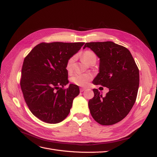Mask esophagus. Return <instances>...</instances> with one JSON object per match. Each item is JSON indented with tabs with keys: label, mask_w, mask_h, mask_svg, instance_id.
Listing matches in <instances>:
<instances>
[{
	"label": "esophagus",
	"mask_w": 157,
	"mask_h": 157,
	"mask_svg": "<svg viewBox=\"0 0 157 157\" xmlns=\"http://www.w3.org/2000/svg\"><path fill=\"white\" fill-rule=\"evenodd\" d=\"M84 90H85V88H80V92H84Z\"/></svg>",
	"instance_id": "1"
}]
</instances>
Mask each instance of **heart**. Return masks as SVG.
Masks as SVG:
<instances>
[{"mask_svg": "<svg viewBox=\"0 0 157 157\" xmlns=\"http://www.w3.org/2000/svg\"><path fill=\"white\" fill-rule=\"evenodd\" d=\"M82 58L86 63L89 64L92 61L96 60V56L94 52L90 50H86L83 52ZM75 56L71 57L66 63L65 69L68 73L73 71L75 64ZM92 79V75L90 73L75 74L71 77V81L75 85L79 86H86L89 82Z\"/></svg>", "mask_w": 157, "mask_h": 157, "instance_id": "obj_1", "label": "heart"}]
</instances>
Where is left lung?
I'll use <instances>...</instances> for the list:
<instances>
[{
  "mask_svg": "<svg viewBox=\"0 0 157 157\" xmlns=\"http://www.w3.org/2000/svg\"><path fill=\"white\" fill-rule=\"evenodd\" d=\"M100 60L99 72L93 84L109 89L105 97L98 89L88 101L94 119L101 125H113L125 118L136 100L140 83L138 67L125 47L111 41L87 42Z\"/></svg>",
  "mask_w": 157,
  "mask_h": 157,
  "instance_id": "1",
  "label": "left lung"
}]
</instances>
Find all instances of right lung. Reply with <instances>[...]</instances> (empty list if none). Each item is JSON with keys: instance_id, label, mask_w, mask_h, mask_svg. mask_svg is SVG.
I'll return each instance as SVG.
<instances>
[{"instance_id": "right-lung-1", "label": "right lung", "mask_w": 157, "mask_h": 157, "mask_svg": "<svg viewBox=\"0 0 157 157\" xmlns=\"http://www.w3.org/2000/svg\"><path fill=\"white\" fill-rule=\"evenodd\" d=\"M84 42H42L24 59L20 81L31 112L42 121L56 124L67 117L79 94L77 85L69 83L66 63Z\"/></svg>"}]
</instances>
